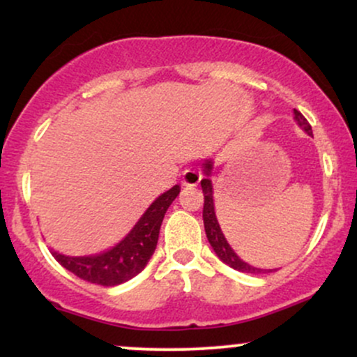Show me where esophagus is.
<instances>
[{"label":"esophagus","instance_id":"esophagus-1","mask_svg":"<svg viewBox=\"0 0 357 357\" xmlns=\"http://www.w3.org/2000/svg\"><path fill=\"white\" fill-rule=\"evenodd\" d=\"M202 181V173L198 169H186L183 173V186H198Z\"/></svg>","mask_w":357,"mask_h":357}]
</instances>
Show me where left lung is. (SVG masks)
Masks as SVG:
<instances>
[{
	"instance_id": "obj_1",
	"label": "left lung",
	"mask_w": 357,
	"mask_h": 357,
	"mask_svg": "<svg viewBox=\"0 0 357 357\" xmlns=\"http://www.w3.org/2000/svg\"><path fill=\"white\" fill-rule=\"evenodd\" d=\"M294 114H296V121L297 124L305 130L309 136H312V127H310L307 119L302 116L298 110L294 109ZM211 161L204 162V174L206 178L202 179V188H203V196H204V204H203V221H204V231H206L208 241L215 250L216 255L220 257V260H223L225 264L230 265L231 268L238 270V272H245V273H264V272H272V270H264V268H257L248 265L247 261H243L241 258L233 252V248L230 247L227 238H225L223 231H221L218 220H216L215 215V203H213V186H211Z\"/></svg>"
}]
</instances>
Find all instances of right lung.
<instances>
[{
	"label": "right lung",
	"mask_w": 357,
	"mask_h": 357,
	"mask_svg": "<svg viewBox=\"0 0 357 357\" xmlns=\"http://www.w3.org/2000/svg\"><path fill=\"white\" fill-rule=\"evenodd\" d=\"M179 195V186L171 188L162 192L155 202L147 208L136 227L130 230L121 243L110 248L109 252L90 257H67L61 253L52 252L53 258L77 275L90 284L114 287L130 280L141 273L153 257L158 245L159 230L167 208Z\"/></svg>",
	"instance_id": "add662e5"
}]
</instances>
